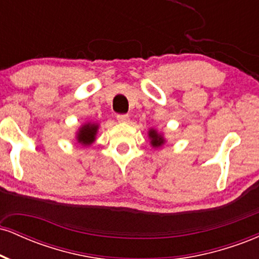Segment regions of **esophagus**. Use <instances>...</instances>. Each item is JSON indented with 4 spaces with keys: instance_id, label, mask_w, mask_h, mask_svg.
<instances>
[{
    "instance_id": "obj_1",
    "label": "esophagus",
    "mask_w": 259,
    "mask_h": 259,
    "mask_svg": "<svg viewBox=\"0 0 259 259\" xmlns=\"http://www.w3.org/2000/svg\"><path fill=\"white\" fill-rule=\"evenodd\" d=\"M117 119H118V121H120V123H126V121H129V115H127V114H118Z\"/></svg>"
}]
</instances>
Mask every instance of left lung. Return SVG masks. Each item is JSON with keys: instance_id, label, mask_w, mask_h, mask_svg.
<instances>
[{"instance_id": "8db88e82", "label": "left lung", "mask_w": 259, "mask_h": 259, "mask_svg": "<svg viewBox=\"0 0 259 259\" xmlns=\"http://www.w3.org/2000/svg\"><path fill=\"white\" fill-rule=\"evenodd\" d=\"M150 138H151V145L154 147H158L164 142L162 136L159 134H157L156 130H150Z\"/></svg>"}]
</instances>
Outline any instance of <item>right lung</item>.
I'll list each match as a JSON object with an SVG mask.
<instances>
[{
	"label": "right lung",
	"mask_w": 259,
	"mask_h": 259,
	"mask_svg": "<svg viewBox=\"0 0 259 259\" xmlns=\"http://www.w3.org/2000/svg\"><path fill=\"white\" fill-rule=\"evenodd\" d=\"M97 125L95 124H86L79 130L78 134V141L81 145H90L94 142L95 135H96L97 132Z\"/></svg>",
	"instance_id": "obj_1"
}]
</instances>
